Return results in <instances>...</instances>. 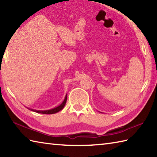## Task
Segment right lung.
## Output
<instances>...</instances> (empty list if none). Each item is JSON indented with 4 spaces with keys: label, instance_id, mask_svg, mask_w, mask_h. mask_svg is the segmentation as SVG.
Returning a JSON list of instances; mask_svg holds the SVG:
<instances>
[{
    "label": "right lung",
    "instance_id": "add662e5",
    "mask_svg": "<svg viewBox=\"0 0 157 157\" xmlns=\"http://www.w3.org/2000/svg\"><path fill=\"white\" fill-rule=\"evenodd\" d=\"M67 96L66 95L64 101H63V102L61 103V104L54 109L46 110V111H38V110H35V109H28L31 110V111H32L38 113H42V114H47V115L54 114V113H56L60 111L61 110H62L63 108H64V106H65V105L66 104V102H67Z\"/></svg>",
    "mask_w": 157,
    "mask_h": 157
}]
</instances>
